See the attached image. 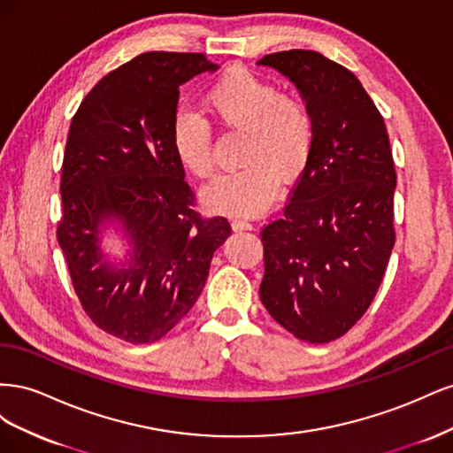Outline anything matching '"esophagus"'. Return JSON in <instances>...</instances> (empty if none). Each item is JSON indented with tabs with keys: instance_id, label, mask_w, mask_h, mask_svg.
<instances>
[{
	"instance_id": "1",
	"label": "esophagus",
	"mask_w": 453,
	"mask_h": 453,
	"mask_svg": "<svg viewBox=\"0 0 453 453\" xmlns=\"http://www.w3.org/2000/svg\"><path fill=\"white\" fill-rule=\"evenodd\" d=\"M232 228L234 230H253V225L245 219H232Z\"/></svg>"
}]
</instances>
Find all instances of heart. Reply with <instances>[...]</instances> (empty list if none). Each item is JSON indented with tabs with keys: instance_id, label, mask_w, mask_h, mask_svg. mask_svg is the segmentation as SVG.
<instances>
[{
	"instance_id": "heart-1",
	"label": "heart",
	"mask_w": 453,
	"mask_h": 453,
	"mask_svg": "<svg viewBox=\"0 0 453 453\" xmlns=\"http://www.w3.org/2000/svg\"><path fill=\"white\" fill-rule=\"evenodd\" d=\"M203 107L219 127L243 132V168L205 187V203L230 215L265 211L280 193V180H296L311 157L315 125L308 104L245 67H234L205 90ZM172 145L188 173H213L208 120L190 111L177 113Z\"/></svg>"
}]
</instances>
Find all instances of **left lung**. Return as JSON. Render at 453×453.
Masks as SVG:
<instances>
[{
	"label": "left lung",
	"mask_w": 453,
	"mask_h": 453,
	"mask_svg": "<svg viewBox=\"0 0 453 453\" xmlns=\"http://www.w3.org/2000/svg\"><path fill=\"white\" fill-rule=\"evenodd\" d=\"M258 64L289 77L315 125L311 157L283 217L260 232V300L293 336L325 344L363 318L389 263L396 185L389 135L344 65L303 49Z\"/></svg>",
	"instance_id": "8db88e82"
}]
</instances>
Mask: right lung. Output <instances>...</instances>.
I'll return each mask as SVG.
<instances>
[{
    "instance_id": "obj_1",
    "label": "right lung",
    "mask_w": 453,
    "mask_h": 453,
    "mask_svg": "<svg viewBox=\"0 0 453 453\" xmlns=\"http://www.w3.org/2000/svg\"><path fill=\"white\" fill-rule=\"evenodd\" d=\"M215 70L200 52H143L102 77L72 119L58 243L85 313L130 344L157 342L185 318L230 236L225 217L195 211L172 145L180 87ZM105 220L133 245L120 269L99 250Z\"/></svg>"
}]
</instances>
